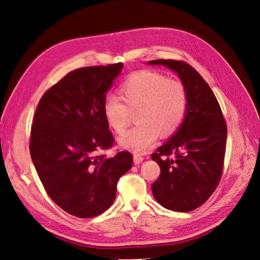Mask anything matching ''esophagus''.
I'll use <instances>...</instances> for the list:
<instances>
[{
	"instance_id": "obj_1",
	"label": "esophagus",
	"mask_w": 260,
	"mask_h": 260,
	"mask_svg": "<svg viewBox=\"0 0 260 260\" xmlns=\"http://www.w3.org/2000/svg\"><path fill=\"white\" fill-rule=\"evenodd\" d=\"M143 159H144V157H143L142 155H140V154H133V161H135L136 165L141 164V162L143 161Z\"/></svg>"
}]
</instances>
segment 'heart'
<instances>
[{"mask_svg": "<svg viewBox=\"0 0 260 260\" xmlns=\"http://www.w3.org/2000/svg\"><path fill=\"white\" fill-rule=\"evenodd\" d=\"M119 96H107L103 114L107 124L122 135L136 114L137 125L120 138L121 146L136 153H144L156 142L159 133L167 137L182 124L188 105L183 82L168 79L155 72H140L130 76L119 88Z\"/></svg>", "mask_w": 260, "mask_h": 260, "instance_id": "obj_1", "label": "heart"}]
</instances>
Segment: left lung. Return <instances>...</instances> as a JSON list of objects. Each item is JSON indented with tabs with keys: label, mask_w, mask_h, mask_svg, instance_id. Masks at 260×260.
<instances>
[{
	"label": "left lung",
	"mask_w": 260,
	"mask_h": 260,
	"mask_svg": "<svg viewBox=\"0 0 260 260\" xmlns=\"http://www.w3.org/2000/svg\"><path fill=\"white\" fill-rule=\"evenodd\" d=\"M147 64L174 70L188 95L182 124L152 154V159L160 167L152 192L165 208L191 211L209 199L221 178L226 124L214 92L191 65L172 59H156Z\"/></svg>",
	"instance_id": "1"
}]
</instances>
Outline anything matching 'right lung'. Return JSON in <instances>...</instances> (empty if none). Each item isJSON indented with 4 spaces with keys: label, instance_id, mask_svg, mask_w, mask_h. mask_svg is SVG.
<instances>
[{
    "label": "right lung",
    "instance_id": "right-lung-1",
    "mask_svg": "<svg viewBox=\"0 0 260 260\" xmlns=\"http://www.w3.org/2000/svg\"><path fill=\"white\" fill-rule=\"evenodd\" d=\"M123 64L76 69L41 98L30 155L53 202L79 218L101 215L116 199L117 182L132 167L129 152L99 155L114 144L103 102Z\"/></svg>",
    "mask_w": 260,
    "mask_h": 260
}]
</instances>
